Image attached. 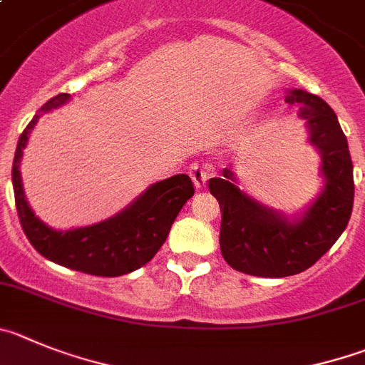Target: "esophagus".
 <instances>
[{"label": "esophagus", "mask_w": 365, "mask_h": 365, "mask_svg": "<svg viewBox=\"0 0 365 365\" xmlns=\"http://www.w3.org/2000/svg\"><path fill=\"white\" fill-rule=\"evenodd\" d=\"M190 177H192L193 185H195L197 190H202L206 186V180L210 179V173L206 172L205 168L200 165H197V163H193L192 166H190Z\"/></svg>", "instance_id": "34e87169"}]
</instances>
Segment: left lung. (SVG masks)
I'll list each match as a JSON object with an SVG mask.
<instances>
[{"mask_svg":"<svg viewBox=\"0 0 365 365\" xmlns=\"http://www.w3.org/2000/svg\"><path fill=\"white\" fill-rule=\"evenodd\" d=\"M286 103L307 121L309 143L322 155L324 192L297 220L260 205L235 186L228 168L210 179V193L219 200L220 252L240 273L289 277L312 267L339 240L353 212V163L336 113L324 99L292 90Z\"/></svg>","mask_w":365,"mask_h":365,"instance_id":"1","label":"left lung"}]
</instances>
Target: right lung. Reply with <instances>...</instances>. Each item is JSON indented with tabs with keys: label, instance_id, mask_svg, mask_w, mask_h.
<instances>
[{
	"label": "right lung",
	"instance_id": "add662e5",
	"mask_svg": "<svg viewBox=\"0 0 365 365\" xmlns=\"http://www.w3.org/2000/svg\"><path fill=\"white\" fill-rule=\"evenodd\" d=\"M66 101L68 93H59L46 101L19 137L12 165V186L19 222L36 252L52 262L96 277L126 275L150 262L165 244L180 208L195 193L193 182L186 173H179L152 185L126 210L103 222L66 232L48 228L26 202L19 163L30 132L41 113L58 108Z\"/></svg>",
	"mask_w": 365,
	"mask_h": 365
}]
</instances>
